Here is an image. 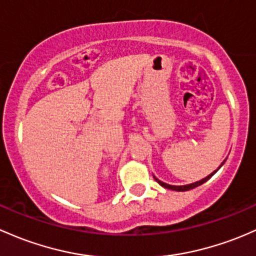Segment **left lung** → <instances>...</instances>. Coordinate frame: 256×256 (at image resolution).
Listing matches in <instances>:
<instances>
[{"label": "left lung", "mask_w": 256, "mask_h": 256, "mask_svg": "<svg viewBox=\"0 0 256 256\" xmlns=\"http://www.w3.org/2000/svg\"><path fill=\"white\" fill-rule=\"evenodd\" d=\"M220 166H222V164H220ZM212 174H214V173H212ZM212 174H210V176H207L206 178H204V179L198 180V182H192V184H186V185H179V186H176V185H168V184H166V182H160V180H158V179H156V180H157V182H160V184L162 185V186L168 188V189L176 190V192H188V190L194 189V188H196V186H198V185L204 184V182L208 180V178L211 176Z\"/></svg>", "instance_id": "8db88e82"}]
</instances>
